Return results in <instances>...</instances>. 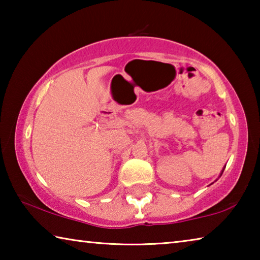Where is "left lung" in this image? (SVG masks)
I'll use <instances>...</instances> for the list:
<instances>
[{
  "mask_svg": "<svg viewBox=\"0 0 260 260\" xmlns=\"http://www.w3.org/2000/svg\"><path fill=\"white\" fill-rule=\"evenodd\" d=\"M223 170H225V169H223ZM222 172H223V171H222ZM222 172H221V174H222Z\"/></svg>",
  "mask_w": 260,
  "mask_h": 260,
  "instance_id": "1",
  "label": "left lung"
}]
</instances>
